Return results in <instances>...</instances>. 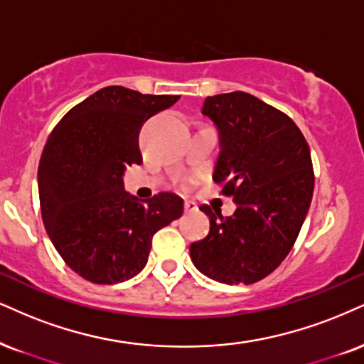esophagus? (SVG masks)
Listing matches in <instances>:
<instances>
[{
    "mask_svg": "<svg viewBox=\"0 0 364 364\" xmlns=\"http://www.w3.org/2000/svg\"><path fill=\"white\" fill-rule=\"evenodd\" d=\"M183 209H186V213H194V210H197V204L194 200L186 199L183 200Z\"/></svg>",
    "mask_w": 364,
    "mask_h": 364,
    "instance_id": "34e87169",
    "label": "esophagus"
}]
</instances>
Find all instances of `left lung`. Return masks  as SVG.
I'll return each instance as SVG.
<instances>
[{"label":"left lung","mask_w":364,"mask_h":364,"mask_svg":"<svg viewBox=\"0 0 364 364\" xmlns=\"http://www.w3.org/2000/svg\"><path fill=\"white\" fill-rule=\"evenodd\" d=\"M203 114L221 136L214 181L237 209L221 216L200 205L210 230L191 258L221 284H255L275 270L297 240L314 192L309 143L289 114L248 92L204 100Z\"/></svg>","instance_id":"obj_1"}]
</instances>
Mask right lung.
I'll list each match as a JSON object with an SVG mask.
<instances>
[{
	"mask_svg": "<svg viewBox=\"0 0 364 364\" xmlns=\"http://www.w3.org/2000/svg\"><path fill=\"white\" fill-rule=\"evenodd\" d=\"M178 100L107 86L64 114L45 143L38 196L45 230L69 268L113 285L143 270L154 235L182 216L172 192L138 203L124 192V167L141 164L138 134Z\"/></svg>",
	"mask_w": 364,
	"mask_h": 364,
	"instance_id": "right-lung-1",
	"label": "right lung"
}]
</instances>
